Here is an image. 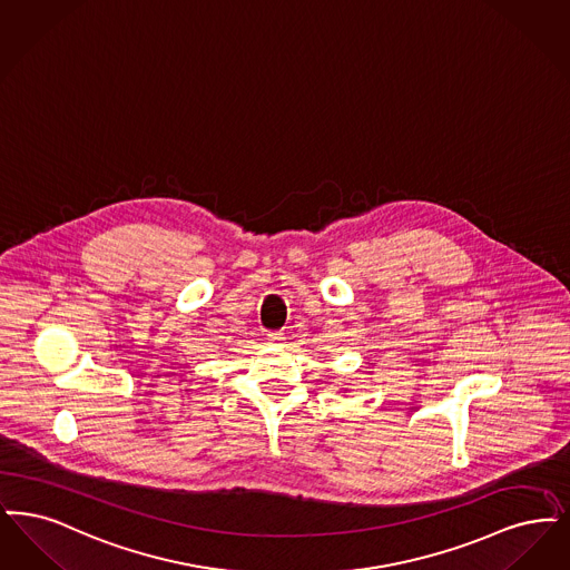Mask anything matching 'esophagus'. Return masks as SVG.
Returning a JSON list of instances; mask_svg holds the SVG:
<instances>
[{
  "mask_svg": "<svg viewBox=\"0 0 570 570\" xmlns=\"http://www.w3.org/2000/svg\"><path fill=\"white\" fill-rule=\"evenodd\" d=\"M268 341H271L273 345H283L285 336H283V332H268Z\"/></svg>",
  "mask_w": 570,
  "mask_h": 570,
  "instance_id": "34e87169",
  "label": "esophagus"
}]
</instances>
